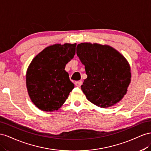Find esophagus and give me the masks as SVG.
I'll return each mask as SVG.
<instances>
[{
	"label": "esophagus",
	"mask_w": 151,
	"mask_h": 151,
	"mask_svg": "<svg viewBox=\"0 0 151 151\" xmlns=\"http://www.w3.org/2000/svg\"><path fill=\"white\" fill-rule=\"evenodd\" d=\"M75 85L77 87H80V86L82 85V81H76L75 83Z\"/></svg>",
	"instance_id": "esophagus-1"
}]
</instances>
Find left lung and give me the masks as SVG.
<instances>
[{"instance_id": "8db88e82", "label": "left lung", "mask_w": 151, "mask_h": 151, "mask_svg": "<svg viewBox=\"0 0 151 151\" xmlns=\"http://www.w3.org/2000/svg\"><path fill=\"white\" fill-rule=\"evenodd\" d=\"M76 54L87 75L81 86L87 99L102 108L121 101L131 81L130 66L125 58L112 47L96 43H81Z\"/></svg>"}]
</instances>
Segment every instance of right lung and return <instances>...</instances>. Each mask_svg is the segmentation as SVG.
I'll return each mask as SVG.
<instances>
[{"label": "right lung", "instance_id": "1", "mask_svg": "<svg viewBox=\"0 0 151 151\" xmlns=\"http://www.w3.org/2000/svg\"><path fill=\"white\" fill-rule=\"evenodd\" d=\"M76 44L46 47L33 58L28 68L26 83L32 102L44 111L58 110L75 85L64 70L75 54Z\"/></svg>", "mask_w": 151, "mask_h": 151}]
</instances>
